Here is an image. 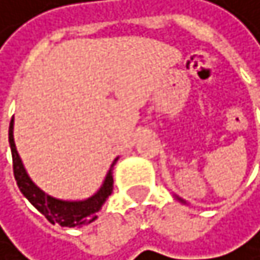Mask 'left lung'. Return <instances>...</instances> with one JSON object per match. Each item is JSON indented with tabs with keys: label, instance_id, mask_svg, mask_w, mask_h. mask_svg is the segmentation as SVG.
Here are the masks:
<instances>
[{
	"label": "left lung",
	"instance_id": "8db88e82",
	"mask_svg": "<svg viewBox=\"0 0 260 260\" xmlns=\"http://www.w3.org/2000/svg\"><path fill=\"white\" fill-rule=\"evenodd\" d=\"M178 200H179V201H182V200H181V198H179V197H178Z\"/></svg>",
	"mask_w": 260,
	"mask_h": 260
}]
</instances>
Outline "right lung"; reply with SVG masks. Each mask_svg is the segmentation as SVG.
<instances>
[{"instance_id":"right-lung-1","label":"right lung","mask_w":260,"mask_h":260,"mask_svg":"<svg viewBox=\"0 0 260 260\" xmlns=\"http://www.w3.org/2000/svg\"><path fill=\"white\" fill-rule=\"evenodd\" d=\"M9 143H11L14 176H15L17 185L20 188V192L29 200V203H31L40 214H43L53 224L57 223L63 228H78L87 223H92L98 218V211L114 190L112 173H114V165L118 160V157L112 162L103 185L93 197L82 200V201H63V200H57V198L46 195L42 188H39L31 181V178L27 176L26 170L23 167V162L18 156L15 142H14V120L11 121V126H9Z\"/></svg>"}]
</instances>
